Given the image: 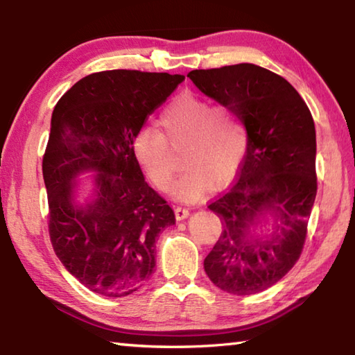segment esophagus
Here are the masks:
<instances>
[{"instance_id": "obj_1", "label": "esophagus", "mask_w": 355, "mask_h": 355, "mask_svg": "<svg viewBox=\"0 0 355 355\" xmlns=\"http://www.w3.org/2000/svg\"><path fill=\"white\" fill-rule=\"evenodd\" d=\"M173 213H175V218L178 220H182L184 218H188L189 209L188 208H183V207H173Z\"/></svg>"}]
</instances>
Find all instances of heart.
<instances>
[{
    "label": "heart",
    "mask_w": 355,
    "mask_h": 355,
    "mask_svg": "<svg viewBox=\"0 0 355 355\" xmlns=\"http://www.w3.org/2000/svg\"><path fill=\"white\" fill-rule=\"evenodd\" d=\"M163 131L144 127L133 139V152L156 188H171L177 156L183 152L184 172L173 186V196L196 202L209 184L220 188L235 177L248 150V128L243 119L225 105L186 92L164 107Z\"/></svg>",
    "instance_id": "1"
}]
</instances>
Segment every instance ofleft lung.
I'll return each instance as SVG.
<instances>
[{"label":"left lung","instance_id":"8db88e82","mask_svg":"<svg viewBox=\"0 0 355 355\" xmlns=\"http://www.w3.org/2000/svg\"><path fill=\"white\" fill-rule=\"evenodd\" d=\"M188 76L248 128L235 184L208 205L222 232L203 268L220 290L249 296L277 284L302 254L318 189L315 122L296 89L258 65L192 70ZM264 212L275 214L276 232L249 240L250 227Z\"/></svg>","mask_w":355,"mask_h":355}]
</instances>
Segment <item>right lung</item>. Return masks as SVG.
I'll list each match as a JSON object with an SVG mask.
<instances>
[{
	"mask_svg": "<svg viewBox=\"0 0 355 355\" xmlns=\"http://www.w3.org/2000/svg\"><path fill=\"white\" fill-rule=\"evenodd\" d=\"M183 75L106 70L78 81L58 101L42 172L48 232L65 269L94 293L123 297L155 271V239L175 214L147 184L133 139ZM99 172L98 199L74 207L73 180Z\"/></svg>",
	"mask_w": 355,
	"mask_h": 355,
	"instance_id": "obj_1",
	"label": "right lung"
}]
</instances>
